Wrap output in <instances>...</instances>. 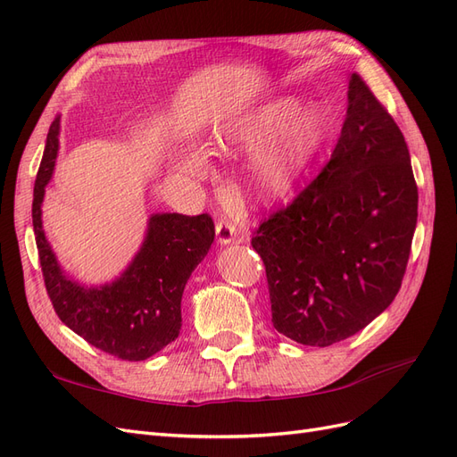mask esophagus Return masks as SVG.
I'll use <instances>...</instances> for the list:
<instances>
[{"mask_svg":"<svg viewBox=\"0 0 457 457\" xmlns=\"http://www.w3.org/2000/svg\"><path fill=\"white\" fill-rule=\"evenodd\" d=\"M215 232H217V242L220 245H228L232 242L238 240V228L228 219H219L215 223Z\"/></svg>","mask_w":457,"mask_h":457,"instance_id":"34e87169","label":"esophagus"}]
</instances>
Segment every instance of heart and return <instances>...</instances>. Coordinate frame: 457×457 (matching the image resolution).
Returning a JSON list of instances; mask_svg holds the SVG:
<instances>
[{
    "label": "heart",
    "instance_id": "heart-1",
    "mask_svg": "<svg viewBox=\"0 0 457 457\" xmlns=\"http://www.w3.org/2000/svg\"><path fill=\"white\" fill-rule=\"evenodd\" d=\"M322 137V120L312 110L299 108L294 99H276L232 120L213 148L225 154L257 148L247 168V181L257 200L276 202L292 195ZM181 168L200 175L205 163L198 156H187Z\"/></svg>",
    "mask_w": 457,
    "mask_h": 457
}]
</instances>
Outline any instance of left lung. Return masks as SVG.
<instances>
[{
    "mask_svg": "<svg viewBox=\"0 0 457 457\" xmlns=\"http://www.w3.org/2000/svg\"><path fill=\"white\" fill-rule=\"evenodd\" d=\"M347 96L320 175L252 238L265 262L272 326L311 347L354 336L391 305L418 223L403 131L358 74Z\"/></svg>",
    "mask_w": 457,
    "mask_h": 457,
    "instance_id": "left-lung-1",
    "label": "left lung"
}]
</instances>
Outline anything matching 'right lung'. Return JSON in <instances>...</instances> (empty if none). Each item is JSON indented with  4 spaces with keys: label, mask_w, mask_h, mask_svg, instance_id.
I'll return each mask as SVG.
<instances>
[{
    "label": "right lung",
    "mask_w": 457,
    "mask_h": 457,
    "mask_svg": "<svg viewBox=\"0 0 457 457\" xmlns=\"http://www.w3.org/2000/svg\"><path fill=\"white\" fill-rule=\"evenodd\" d=\"M61 118L51 123L34 185L32 225L47 295L61 320L93 347L139 362L177 339L187 280L215 238L213 219L202 213H156L129 267L114 282L86 287L68 278L41 225V204L59 152Z\"/></svg>",
    "instance_id": "obj_1"
}]
</instances>
